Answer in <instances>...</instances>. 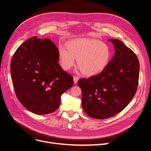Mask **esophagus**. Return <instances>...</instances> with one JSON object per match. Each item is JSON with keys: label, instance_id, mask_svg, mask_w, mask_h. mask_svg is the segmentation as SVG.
Segmentation results:
<instances>
[{"label": "esophagus", "instance_id": "1", "mask_svg": "<svg viewBox=\"0 0 151 151\" xmlns=\"http://www.w3.org/2000/svg\"><path fill=\"white\" fill-rule=\"evenodd\" d=\"M79 81V77L77 76H74V84H77V82Z\"/></svg>", "mask_w": 151, "mask_h": 151}]
</instances>
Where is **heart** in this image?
<instances>
[{
	"mask_svg": "<svg viewBox=\"0 0 151 151\" xmlns=\"http://www.w3.org/2000/svg\"><path fill=\"white\" fill-rule=\"evenodd\" d=\"M66 48H59V58L63 69L77 65L84 74H99L106 68L111 60V52L107 45L94 39H76L68 42Z\"/></svg>",
	"mask_w": 151,
	"mask_h": 151,
	"instance_id": "b5f03b06",
	"label": "heart"
}]
</instances>
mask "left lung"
<instances>
[{"instance_id": "1", "label": "left lung", "mask_w": 151, "mask_h": 151, "mask_svg": "<svg viewBox=\"0 0 151 151\" xmlns=\"http://www.w3.org/2000/svg\"><path fill=\"white\" fill-rule=\"evenodd\" d=\"M115 53L99 74L79 80L84 112L95 119H106L122 111L137 89L139 62L135 53L118 40H108Z\"/></svg>"}]
</instances>
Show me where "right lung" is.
<instances>
[{
  "mask_svg": "<svg viewBox=\"0 0 151 151\" xmlns=\"http://www.w3.org/2000/svg\"><path fill=\"white\" fill-rule=\"evenodd\" d=\"M59 53L51 40L33 36L16 50L11 74L17 98L38 115L55 111L61 95L74 85L73 77L58 64Z\"/></svg>",
  "mask_w": 151,
  "mask_h": 151,
  "instance_id": "1",
  "label": "right lung"
}]
</instances>
